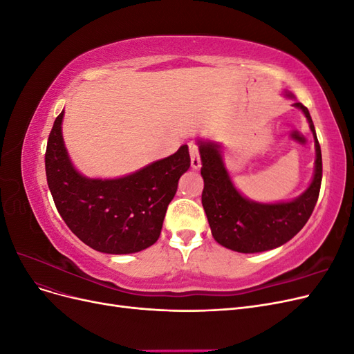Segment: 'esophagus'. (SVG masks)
I'll return each mask as SVG.
<instances>
[{
  "instance_id": "esophagus-1",
  "label": "esophagus",
  "mask_w": 354,
  "mask_h": 354,
  "mask_svg": "<svg viewBox=\"0 0 354 354\" xmlns=\"http://www.w3.org/2000/svg\"><path fill=\"white\" fill-rule=\"evenodd\" d=\"M189 152H190V164L192 168L199 169L201 168V156H199V149L195 142H189Z\"/></svg>"
}]
</instances>
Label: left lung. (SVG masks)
<instances>
[{"label":"left lung","mask_w":354,"mask_h":354,"mask_svg":"<svg viewBox=\"0 0 354 354\" xmlns=\"http://www.w3.org/2000/svg\"><path fill=\"white\" fill-rule=\"evenodd\" d=\"M286 95L292 97L291 93ZM294 106L306 115L316 146L312 183L294 201L260 203L246 199L232 183L223 162L220 145L198 142L203 177L202 205L214 239L232 251L254 254L277 248L304 227L315 209L322 183V153L308 109L299 102Z\"/></svg>","instance_id":"obj_1"}]
</instances>
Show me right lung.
<instances>
[{"instance_id":"1","label":"right lung","mask_w":354,"mask_h":354,"mask_svg":"<svg viewBox=\"0 0 354 354\" xmlns=\"http://www.w3.org/2000/svg\"><path fill=\"white\" fill-rule=\"evenodd\" d=\"M62 112L48 136L46 174L53 201L73 234L106 254H133L153 245L178 178L190 167L186 145L136 173L88 178L73 168L62 136Z\"/></svg>"}]
</instances>
